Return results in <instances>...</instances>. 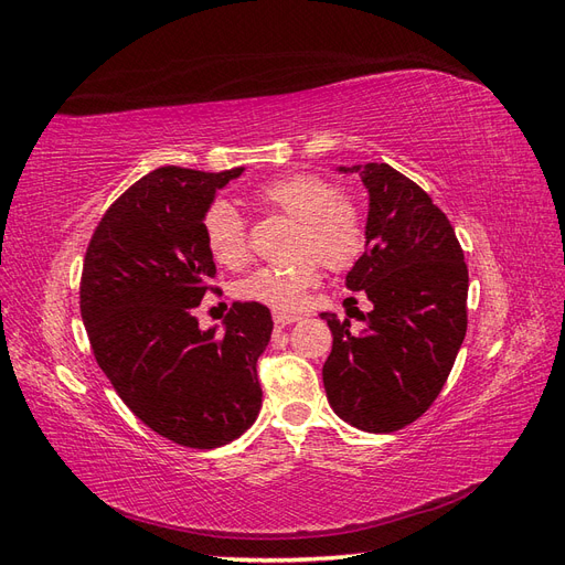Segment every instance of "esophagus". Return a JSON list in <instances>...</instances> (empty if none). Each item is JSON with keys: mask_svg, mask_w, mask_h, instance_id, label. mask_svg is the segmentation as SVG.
I'll list each match as a JSON object with an SVG mask.
<instances>
[{"mask_svg": "<svg viewBox=\"0 0 565 565\" xmlns=\"http://www.w3.org/2000/svg\"><path fill=\"white\" fill-rule=\"evenodd\" d=\"M300 317L298 315H291V312H274V327L277 329H284L288 324H294V321H298Z\"/></svg>", "mask_w": 565, "mask_h": 565, "instance_id": "34e87169", "label": "esophagus"}]
</instances>
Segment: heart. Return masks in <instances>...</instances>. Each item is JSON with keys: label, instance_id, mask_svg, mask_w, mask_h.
<instances>
[{"label": "heart", "instance_id": "1", "mask_svg": "<svg viewBox=\"0 0 565 565\" xmlns=\"http://www.w3.org/2000/svg\"><path fill=\"white\" fill-rule=\"evenodd\" d=\"M257 199L298 222L294 253L300 260L286 267H260L241 279L236 294L244 300L294 310L308 288L317 284L319 263L345 269L358 263L366 244V227L358 203L335 196V186L317 174L291 172L274 177L257 189ZM203 238L215 260L224 267L248 263L246 222L227 201H217L203 215Z\"/></svg>", "mask_w": 565, "mask_h": 565}]
</instances>
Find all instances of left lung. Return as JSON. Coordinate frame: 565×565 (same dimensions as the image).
<instances>
[{"instance_id": "left-lung-1", "label": "left lung", "mask_w": 565, "mask_h": 565, "mask_svg": "<svg viewBox=\"0 0 565 565\" xmlns=\"http://www.w3.org/2000/svg\"><path fill=\"white\" fill-rule=\"evenodd\" d=\"M358 172L369 193L364 255L348 271L350 291L374 310L360 335L321 312L333 348L321 369L329 405L350 426L393 433L422 416L452 372L466 335L469 269L455 227L428 193L385 163Z\"/></svg>"}]
</instances>
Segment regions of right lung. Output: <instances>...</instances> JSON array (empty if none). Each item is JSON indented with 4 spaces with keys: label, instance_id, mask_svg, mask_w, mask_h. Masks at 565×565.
I'll list each match as a JSON object with an SVG mask.
<instances>
[{
    "label": "right lung",
    "instance_id": "right-lung-1",
    "mask_svg": "<svg viewBox=\"0 0 565 565\" xmlns=\"http://www.w3.org/2000/svg\"><path fill=\"white\" fill-rule=\"evenodd\" d=\"M241 172L168 166L141 177L94 230L79 281V312L113 388L151 430L193 449L236 440L263 407L255 364L269 310L234 302L222 331H201L193 317L215 277L203 215Z\"/></svg>",
    "mask_w": 565,
    "mask_h": 565
}]
</instances>
